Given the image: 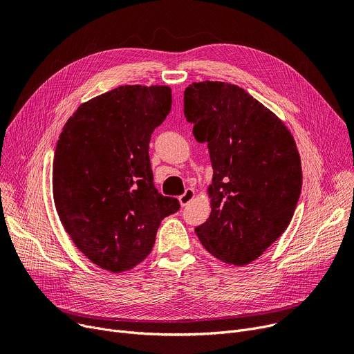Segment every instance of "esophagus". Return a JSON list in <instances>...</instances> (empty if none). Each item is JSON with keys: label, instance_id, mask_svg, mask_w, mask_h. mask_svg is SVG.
I'll list each match as a JSON object with an SVG mask.
<instances>
[{"label": "esophagus", "instance_id": "esophagus-1", "mask_svg": "<svg viewBox=\"0 0 354 354\" xmlns=\"http://www.w3.org/2000/svg\"><path fill=\"white\" fill-rule=\"evenodd\" d=\"M194 198H195V191L192 189V187H187V189L179 196V202L182 206H186Z\"/></svg>", "mask_w": 354, "mask_h": 354}]
</instances>
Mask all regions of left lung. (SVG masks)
<instances>
[{
  "instance_id": "obj_1",
  "label": "left lung",
  "mask_w": 354,
  "mask_h": 354,
  "mask_svg": "<svg viewBox=\"0 0 354 354\" xmlns=\"http://www.w3.org/2000/svg\"><path fill=\"white\" fill-rule=\"evenodd\" d=\"M183 113L214 168L212 212L195 232L221 261L243 266L289 226L301 191L295 139L279 118L238 85L195 82Z\"/></svg>"
}]
</instances>
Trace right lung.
Returning <instances> with one entry per match:
<instances>
[{
    "instance_id": "right-lung-1",
    "label": "right lung",
    "mask_w": 354,
    "mask_h": 354,
    "mask_svg": "<svg viewBox=\"0 0 354 354\" xmlns=\"http://www.w3.org/2000/svg\"><path fill=\"white\" fill-rule=\"evenodd\" d=\"M169 86L125 85L82 104L53 162L55 207L77 248L121 273L151 253L160 221L180 209L153 185L151 135L171 112Z\"/></svg>"
}]
</instances>
